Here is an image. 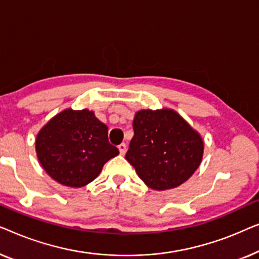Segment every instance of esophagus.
I'll use <instances>...</instances> for the list:
<instances>
[{
    "mask_svg": "<svg viewBox=\"0 0 259 259\" xmlns=\"http://www.w3.org/2000/svg\"><path fill=\"white\" fill-rule=\"evenodd\" d=\"M118 150H119V154L121 155H124L125 151H126V144L125 143H121L118 145Z\"/></svg>",
    "mask_w": 259,
    "mask_h": 259,
    "instance_id": "esophagus-1",
    "label": "esophagus"
}]
</instances>
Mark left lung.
<instances>
[{
	"instance_id": "left-lung-1",
	"label": "left lung",
	"mask_w": 259,
	"mask_h": 259,
	"mask_svg": "<svg viewBox=\"0 0 259 259\" xmlns=\"http://www.w3.org/2000/svg\"><path fill=\"white\" fill-rule=\"evenodd\" d=\"M133 128L134 137L125 158L149 188L158 191L176 188L201 164V135L176 111L140 110Z\"/></svg>"
}]
</instances>
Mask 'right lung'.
I'll list each match as a JSON object with an SVG mask.
<instances>
[{"label": "right lung", "instance_id": "1", "mask_svg": "<svg viewBox=\"0 0 259 259\" xmlns=\"http://www.w3.org/2000/svg\"><path fill=\"white\" fill-rule=\"evenodd\" d=\"M36 154L53 180L71 188L84 187L119 154L109 143L108 126L88 109H65L36 136Z\"/></svg>", "mask_w": 259, "mask_h": 259}]
</instances>
